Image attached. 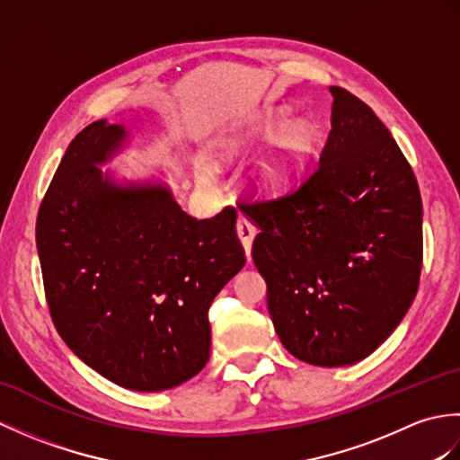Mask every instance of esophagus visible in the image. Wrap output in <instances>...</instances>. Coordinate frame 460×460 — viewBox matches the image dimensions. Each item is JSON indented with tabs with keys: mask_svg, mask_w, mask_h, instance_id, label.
<instances>
[{
	"mask_svg": "<svg viewBox=\"0 0 460 460\" xmlns=\"http://www.w3.org/2000/svg\"><path fill=\"white\" fill-rule=\"evenodd\" d=\"M237 235L243 243V249H245L247 257H251V247H252V239L257 235V227L252 225L247 217H239L237 221Z\"/></svg>",
	"mask_w": 460,
	"mask_h": 460,
	"instance_id": "obj_1",
	"label": "esophagus"
}]
</instances>
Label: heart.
Returning <instances> with one entry per match:
<instances>
[{"label":"heart","instance_id":"obj_1","mask_svg":"<svg viewBox=\"0 0 460 460\" xmlns=\"http://www.w3.org/2000/svg\"><path fill=\"white\" fill-rule=\"evenodd\" d=\"M259 138H275V150L265 155L252 172V183L261 191H280L295 185L305 175L312 152V132L305 122H290V114L280 111L261 124ZM201 180H209L208 164L199 168Z\"/></svg>","mask_w":460,"mask_h":460}]
</instances>
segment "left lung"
<instances>
[{
  "label": "left lung",
  "mask_w": 460,
  "mask_h": 460,
  "mask_svg": "<svg viewBox=\"0 0 460 460\" xmlns=\"http://www.w3.org/2000/svg\"><path fill=\"white\" fill-rule=\"evenodd\" d=\"M332 128L314 172L277 199L243 205L259 225L252 261L292 356L338 367L397 328L423 265V205L411 165L376 112L330 86Z\"/></svg>",
  "instance_id": "left-lung-1"
}]
</instances>
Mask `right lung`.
<instances>
[{
	"instance_id": "obj_1",
	"label": "right lung",
	"mask_w": 460,
	"mask_h": 460,
	"mask_svg": "<svg viewBox=\"0 0 460 460\" xmlns=\"http://www.w3.org/2000/svg\"><path fill=\"white\" fill-rule=\"evenodd\" d=\"M126 138L106 120L75 136L39 208L37 252L65 344L116 385L162 392L208 364L209 306L245 252L235 209L198 221L168 185L102 173Z\"/></svg>"
}]
</instances>
